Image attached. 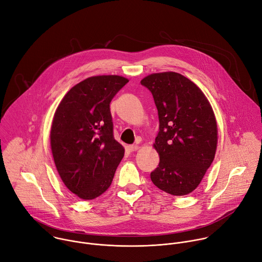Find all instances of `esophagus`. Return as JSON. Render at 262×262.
I'll return each instance as SVG.
<instances>
[{
    "label": "esophagus",
    "mask_w": 262,
    "mask_h": 262,
    "mask_svg": "<svg viewBox=\"0 0 262 262\" xmlns=\"http://www.w3.org/2000/svg\"><path fill=\"white\" fill-rule=\"evenodd\" d=\"M138 148H139L138 145H128V146H127V150H128L129 152H133V151H136Z\"/></svg>",
    "instance_id": "esophagus-1"
}]
</instances>
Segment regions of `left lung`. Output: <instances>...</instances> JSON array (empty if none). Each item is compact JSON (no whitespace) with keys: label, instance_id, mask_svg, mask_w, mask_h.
<instances>
[{"label":"left lung","instance_id":"left-lung-1","mask_svg":"<svg viewBox=\"0 0 262 262\" xmlns=\"http://www.w3.org/2000/svg\"><path fill=\"white\" fill-rule=\"evenodd\" d=\"M141 85L151 92L160 121L155 143L160 163L150 178L168 194H190L214 159L217 128L212 108L203 92L177 72L150 74Z\"/></svg>","mask_w":262,"mask_h":262}]
</instances>
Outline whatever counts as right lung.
<instances>
[{"mask_svg":"<svg viewBox=\"0 0 262 262\" xmlns=\"http://www.w3.org/2000/svg\"><path fill=\"white\" fill-rule=\"evenodd\" d=\"M127 83L119 76L88 78L57 107L51 129L55 165L67 189L82 199L104 193L124 157L114 138L110 103Z\"/></svg>","mask_w":262,"mask_h":262,"instance_id":"obj_1","label":"right lung"}]
</instances>
